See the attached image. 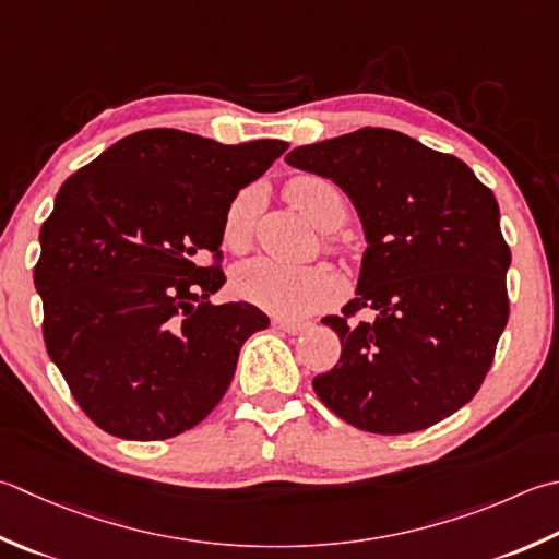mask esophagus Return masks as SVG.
<instances>
[{
  "mask_svg": "<svg viewBox=\"0 0 559 559\" xmlns=\"http://www.w3.org/2000/svg\"><path fill=\"white\" fill-rule=\"evenodd\" d=\"M273 330H278V332H283V334H300L305 326V322H290V320H281V317H273Z\"/></svg>",
  "mask_w": 559,
  "mask_h": 559,
  "instance_id": "34e87169",
  "label": "esophagus"
}]
</instances>
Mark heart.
I'll use <instances>...</instances> for the list:
<instances>
[{"instance_id": "1", "label": "heart", "mask_w": 559, "mask_h": 559, "mask_svg": "<svg viewBox=\"0 0 559 559\" xmlns=\"http://www.w3.org/2000/svg\"><path fill=\"white\" fill-rule=\"evenodd\" d=\"M286 199L310 217L320 229H336L346 217L344 195L320 177H298L286 183ZM257 195L237 193L223 217V245L229 251H247L254 235ZM235 290L278 317H305L322 308L330 298V281L310 266H288L273 259H254L237 271Z\"/></svg>"}]
</instances>
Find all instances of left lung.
I'll return each mask as SVG.
<instances>
[{
  "instance_id": "8db88e82",
  "label": "left lung",
  "mask_w": 559,
  "mask_h": 559,
  "mask_svg": "<svg viewBox=\"0 0 559 559\" xmlns=\"http://www.w3.org/2000/svg\"><path fill=\"white\" fill-rule=\"evenodd\" d=\"M295 169L332 179L366 235L356 298L324 317L338 364L312 380L326 407L370 433H412L475 397L509 320L495 193L453 155L397 130L295 147ZM368 309L366 321L353 314Z\"/></svg>"
}]
</instances>
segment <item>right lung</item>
Segmentation results:
<instances>
[{"instance_id": "add662e5", "label": "right lung", "mask_w": 559, "mask_h": 559, "mask_svg": "<svg viewBox=\"0 0 559 559\" xmlns=\"http://www.w3.org/2000/svg\"><path fill=\"white\" fill-rule=\"evenodd\" d=\"M286 150L152 128L62 183L33 283L48 356L98 429L171 439L223 400L239 348L269 317L249 302L213 305L225 273L199 257L221 259L227 205Z\"/></svg>"}]
</instances>
